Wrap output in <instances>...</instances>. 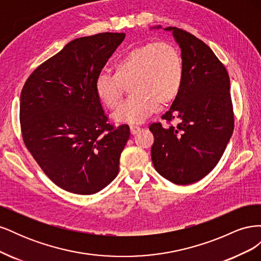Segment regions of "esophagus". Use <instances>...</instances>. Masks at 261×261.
<instances>
[{
    "instance_id": "obj_1",
    "label": "esophagus",
    "mask_w": 261,
    "mask_h": 261,
    "mask_svg": "<svg viewBox=\"0 0 261 261\" xmlns=\"http://www.w3.org/2000/svg\"><path fill=\"white\" fill-rule=\"evenodd\" d=\"M139 130H140L139 126H137V125H132L130 126V133L133 134V135H135V134H137Z\"/></svg>"
}]
</instances>
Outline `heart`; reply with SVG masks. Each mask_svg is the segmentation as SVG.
Returning <instances> with one entry per match:
<instances>
[{"label":"heart","mask_w":261,"mask_h":261,"mask_svg":"<svg viewBox=\"0 0 261 261\" xmlns=\"http://www.w3.org/2000/svg\"><path fill=\"white\" fill-rule=\"evenodd\" d=\"M114 74L103 70L94 80V90L109 109L121 103L125 87L132 96L113 114L116 122L138 124L160 106L174 101L184 80V63L178 50L167 42L136 46L117 58Z\"/></svg>","instance_id":"b5f03b06"}]
</instances>
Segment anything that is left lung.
Listing matches in <instances>:
<instances>
[{"mask_svg":"<svg viewBox=\"0 0 261 261\" xmlns=\"http://www.w3.org/2000/svg\"><path fill=\"white\" fill-rule=\"evenodd\" d=\"M159 29L161 26L153 27ZM172 31L184 63V80L178 96L163 120L176 125L153 123L151 147L153 167L177 185L193 184L215 169L230 141L234 114L230 77L209 46L187 31Z\"/></svg>","mask_w":261,"mask_h":261,"instance_id":"obj_1","label":"left lung"}]
</instances>
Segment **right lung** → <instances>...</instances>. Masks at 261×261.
I'll return each instance as SVG.
<instances>
[{
    "mask_svg": "<svg viewBox=\"0 0 261 261\" xmlns=\"http://www.w3.org/2000/svg\"><path fill=\"white\" fill-rule=\"evenodd\" d=\"M124 38L102 33L75 39L22 87L23 143L46 176L69 193L96 194L118 173L129 126L108 123L94 80Z\"/></svg>",
    "mask_w": 261,
    "mask_h": 261,
    "instance_id": "add662e5",
    "label": "right lung"
}]
</instances>
